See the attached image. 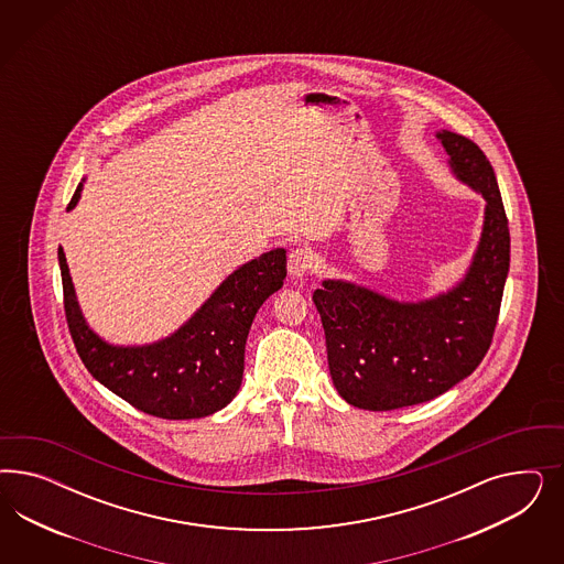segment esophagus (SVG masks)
<instances>
[{"instance_id":"esophagus-1","label":"esophagus","mask_w":564,"mask_h":564,"mask_svg":"<svg viewBox=\"0 0 564 564\" xmlns=\"http://www.w3.org/2000/svg\"><path fill=\"white\" fill-rule=\"evenodd\" d=\"M314 267V254L307 248H295L291 250L290 258H288V273H290L291 281H300L304 279Z\"/></svg>"}]
</instances>
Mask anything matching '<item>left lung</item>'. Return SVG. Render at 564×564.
Returning <instances> with one entry per match:
<instances>
[{
    "instance_id": "1",
    "label": "left lung",
    "mask_w": 564,
    "mask_h": 564,
    "mask_svg": "<svg viewBox=\"0 0 564 564\" xmlns=\"http://www.w3.org/2000/svg\"><path fill=\"white\" fill-rule=\"evenodd\" d=\"M436 138L453 175L486 200L478 248L462 281L417 302L343 279H325L312 295L333 384L359 410H401L446 393L478 368L495 335L511 262L495 170L469 138L448 130Z\"/></svg>"
}]
</instances>
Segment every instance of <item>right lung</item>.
<instances>
[{
  "label": "right lung",
  "mask_w": 564,
  "mask_h": 564,
  "mask_svg": "<svg viewBox=\"0 0 564 564\" xmlns=\"http://www.w3.org/2000/svg\"><path fill=\"white\" fill-rule=\"evenodd\" d=\"M85 180L68 210L78 205ZM69 335L86 370L137 410L163 420H196L234 401L243 376V351L258 307L283 288L285 248L241 264L170 337L147 345L101 339L78 306L64 248L57 250Z\"/></svg>",
  "instance_id": "right-lung-1"
}]
</instances>
